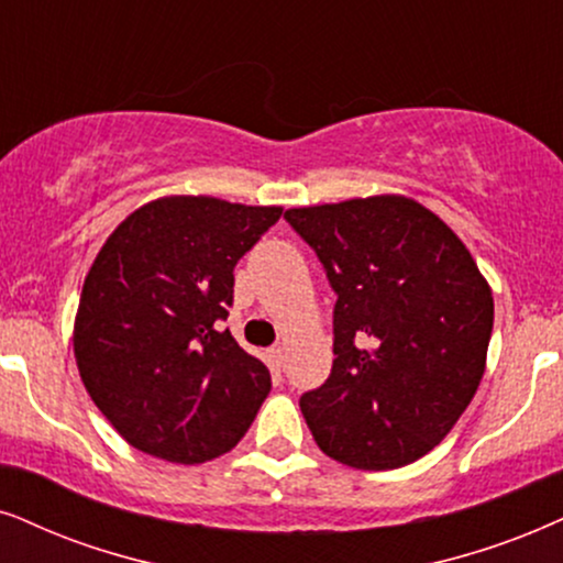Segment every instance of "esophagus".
I'll return each mask as SVG.
<instances>
[{
    "mask_svg": "<svg viewBox=\"0 0 563 563\" xmlns=\"http://www.w3.org/2000/svg\"><path fill=\"white\" fill-rule=\"evenodd\" d=\"M269 358H273L277 366H283V361H286V347H283V345L269 347Z\"/></svg>",
    "mask_w": 563,
    "mask_h": 563,
    "instance_id": "1",
    "label": "esophagus"
}]
</instances>
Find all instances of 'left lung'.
Returning <instances> with one entry per match:
<instances>
[{
  "instance_id": "8db88e82",
  "label": "left lung",
  "mask_w": 563,
  "mask_h": 563,
  "mask_svg": "<svg viewBox=\"0 0 563 563\" xmlns=\"http://www.w3.org/2000/svg\"><path fill=\"white\" fill-rule=\"evenodd\" d=\"M338 294L334 361L301 397L311 437L355 471H395L471 405L494 330L488 280L437 212L402 195L290 208Z\"/></svg>"
}]
</instances>
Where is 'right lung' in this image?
I'll return each instance as SVG.
<instances>
[{
	"instance_id": "1",
	"label": "right lung",
	"mask_w": 563,
	"mask_h": 563,
	"mask_svg": "<svg viewBox=\"0 0 563 563\" xmlns=\"http://www.w3.org/2000/svg\"><path fill=\"white\" fill-rule=\"evenodd\" d=\"M277 205L170 195L113 229L75 314L80 379L126 444L197 465L233 450L269 395V372L220 322L233 267Z\"/></svg>"
}]
</instances>
